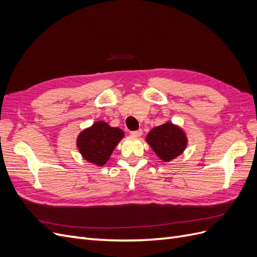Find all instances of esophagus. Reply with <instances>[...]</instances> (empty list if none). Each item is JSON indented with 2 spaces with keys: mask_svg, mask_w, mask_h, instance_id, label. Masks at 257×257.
Wrapping results in <instances>:
<instances>
[{
  "mask_svg": "<svg viewBox=\"0 0 257 257\" xmlns=\"http://www.w3.org/2000/svg\"><path fill=\"white\" fill-rule=\"evenodd\" d=\"M131 135H133L135 137H141L143 135V131L142 130H138V131H133L131 132Z\"/></svg>",
  "mask_w": 257,
  "mask_h": 257,
  "instance_id": "1",
  "label": "esophagus"
}]
</instances>
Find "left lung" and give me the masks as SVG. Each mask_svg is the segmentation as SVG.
I'll list each match as a JSON object with an SVG mask.
<instances>
[{
  "mask_svg": "<svg viewBox=\"0 0 257 257\" xmlns=\"http://www.w3.org/2000/svg\"><path fill=\"white\" fill-rule=\"evenodd\" d=\"M146 139L158 157L166 162L180 155L188 143L184 132L170 122L151 130Z\"/></svg>",
  "mask_w": 257,
  "mask_h": 257,
  "instance_id": "left-lung-1",
  "label": "left lung"
}]
</instances>
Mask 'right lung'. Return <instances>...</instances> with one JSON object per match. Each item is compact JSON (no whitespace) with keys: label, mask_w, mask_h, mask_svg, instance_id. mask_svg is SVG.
<instances>
[{"label":"right lung","mask_w":257,"mask_h":257,"mask_svg":"<svg viewBox=\"0 0 257 257\" xmlns=\"http://www.w3.org/2000/svg\"><path fill=\"white\" fill-rule=\"evenodd\" d=\"M124 136L123 131L98 121L84 130L77 139V147L84 160L103 166L109 160L115 146Z\"/></svg>","instance_id":"right-lung-1"}]
</instances>
